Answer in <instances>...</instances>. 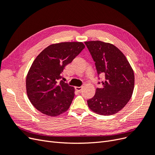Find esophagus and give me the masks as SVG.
Instances as JSON below:
<instances>
[{
  "instance_id": "obj_1",
  "label": "esophagus",
  "mask_w": 155,
  "mask_h": 155,
  "mask_svg": "<svg viewBox=\"0 0 155 155\" xmlns=\"http://www.w3.org/2000/svg\"><path fill=\"white\" fill-rule=\"evenodd\" d=\"M83 89V87L81 86V87H76V90L78 92H81V90Z\"/></svg>"
}]
</instances>
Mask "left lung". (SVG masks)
I'll return each instance as SVG.
<instances>
[{
    "mask_svg": "<svg viewBox=\"0 0 155 155\" xmlns=\"http://www.w3.org/2000/svg\"><path fill=\"white\" fill-rule=\"evenodd\" d=\"M85 43L94 61L97 75L105 76V80L101 81L103 87L96 88L94 96L87 100L88 106L98 114H114L123 109L133 95V70L114 45L100 41Z\"/></svg>",
    "mask_w": 155,
    "mask_h": 155,
    "instance_id": "left-lung-1",
    "label": "left lung"
}]
</instances>
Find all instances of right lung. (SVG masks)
Masks as SVG:
<instances>
[{
  "label": "right lung",
  "instance_id": "add662e5",
  "mask_svg": "<svg viewBox=\"0 0 155 155\" xmlns=\"http://www.w3.org/2000/svg\"><path fill=\"white\" fill-rule=\"evenodd\" d=\"M85 47L81 42H64L48 46L37 56L26 79L28 97L36 109L57 116L69 109L74 88L59 80L64 67Z\"/></svg>",
  "mask_w": 155,
  "mask_h": 155
}]
</instances>
